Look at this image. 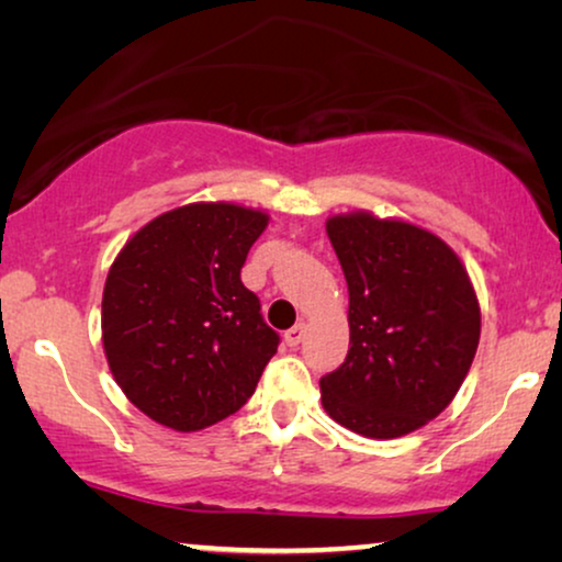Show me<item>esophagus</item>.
<instances>
[{"instance_id": "1", "label": "esophagus", "mask_w": 562, "mask_h": 562, "mask_svg": "<svg viewBox=\"0 0 562 562\" xmlns=\"http://www.w3.org/2000/svg\"><path fill=\"white\" fill-rule=\"evenodd\" d=\"M304 335H306V325H304V322H299V325L286 329V335H283V342H286L289 348H296V345L304 340Z\"/></svg>"}]
</instances>
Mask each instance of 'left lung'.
Wrapping results in <instances>:
<instances>
[{"instance_id": "1", "label": "left lung", "mask_w": 562, "mask_h": 562, "mask_svg": "<svg viewBox=\"0 0 562 562\" xmlns=\"http://www.w3.org/2000/svg\"><path fill=\"white\" fill-rule=\"evenodd\" d=\"M348 281L350 350L322 375V406L373 440L425 427L471 371L481 306L465 266L440 237L371 212L327 220Z\"/></svg>"}]
</instances>
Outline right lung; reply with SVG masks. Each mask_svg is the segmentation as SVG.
I'll return each instance as SVG.
<instances>
[{"label": "right lung", "mask_w": 562, "mask_h": 562, "mask_svg": "<svg viewBox=\"0 0 562 562\" xmlns=\"http://www.w3.org/2000/svg\"><path fill=\"white\" fill-rule=\"evenodd\" d=\"M268 214L229 202L164 212L106 273L102 342L117 386L143 414L196 432L235 414L279 348L240 268Z\"/></svg>", "instance_id": "right-lung-1"}]
</instances>
